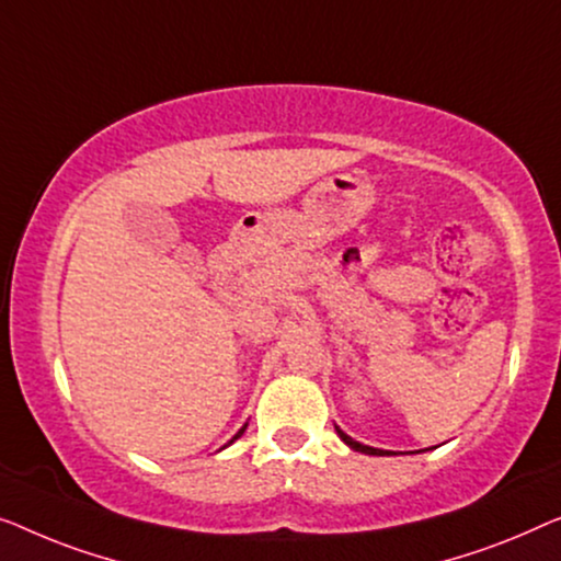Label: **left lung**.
Segmentation results:
<instances>
[{"mask_svg":"<svg viewBox=\"0 0 561 561\" xmlns=\"http://www.w3.org/2000/svg\"><path fill=\"white\" fill-rule=\"evenodd\" d=\"M335 432H337V435H341V439L345 442V445H348L351 449H356V453H366V455H404V453H391V449H376V447L360 445V442H356L353 437H348V435H345L343 430H337V427H335Z\"/></svg>","mask_w":561,"mask_h":561,"instance_id":"left-lung-1","label":"left lung"}]
</instances>
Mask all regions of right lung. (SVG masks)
<instances>
[{
	"instance_id": "right-lung-1",
	"label": "right lung",
	"mask_w": 561,
	"mask_h": 561,
	"mask_svg": "<svg viewBox=\"0 0 561 561\" xmlns=\"http://www.w3.org/2000/svg\"><path fill=\"white\" fill-rule=\"evenodd\" d=\"M243 430H247V427H243ZM243 430H241V432H239V435H236V437H241V435H243ZM236 437H233V439H236ZM233 439H231V442H233Z\"/></svg>"
}]
</instances>
